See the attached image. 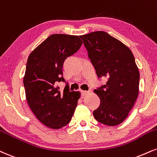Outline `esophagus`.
<instances>
[{
  "label": "esophagus",
  "mask_w": 157,
  "mask_h": 157,
  "mask_svg": "<svg viewBox=\"0 0 157 157\" xmlns=\"http://www.w3.org/2000/svg\"><path fill=\"white\" fill-rule=\"evenodd\" d=\"M81 93H82V97H85V96L88 95L89 94V91H88V90H81Z\"/></svg>",
  "instance_id": "1"
}]
</instances>
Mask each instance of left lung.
Segmentation results:
<instances>
[{
    "label": "left lung",
    "instance_id": "1",
    "mask_svg": "<svg viewBox=\"0 0 157 157\" xmlns=\"http://www.w3.org/2000/svg\"><path fill=\"white\" fill-rule=\"evenodd\" d=\"M80 37L98 76L108 77L106 85L94 90L101 100L94 118L105 125H118L127 118L138 97L140 72L133 53L105 31Z\"/></svg>",
    "mask_w": 157,
    "mask_h": 157
}]
</instances>
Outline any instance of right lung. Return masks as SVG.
Segmentation results:
<instances>
[{
	"mask_svg": "<svg viewBox=\"0 0 157 157\" xmlns=\"http://www.w3.org/2000/svg\"><path fill=\"white\" fill-rule=\"evenodd\" d=\"M82 41L78 36L52 34L31 52L23 77L25 97L37 119L51 129L65 126L71 121L80 91H60L58 82L65 81L64 60L75 54Z\"/></svg>",
	"mask_w": 157,
	"mask_h": 157,
	"instance_id": "right-lung-1",
	"label": "right lung"
}]
</instances>
